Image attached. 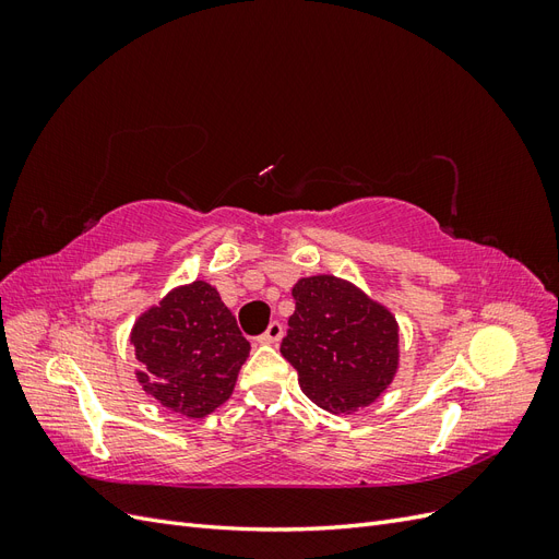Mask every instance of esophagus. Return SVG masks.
I'll return each mask as SVG.
<instances>
[{"label": "esophagus", "instance_id": "34e87169", "mask_svg": "<svg viewBox=\"0 0 559 559\" xmlns=\"http://www.w3.org/2000/svg\"><path fill=\"white\" fill-rule=\"evenodd\" d=\"M282 335H284V326L280 324V321H270L265 333L259 337V341L265 345H277L282 341Z\"/></svg>", "mask_w": 559, "mask_h": 559}]
</instances>
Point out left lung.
I'll list each match as a JSON object with an SVG mask.
<instances>
[{
	"label": "left lung",
	"instance_id": "left-lung-1",
	"mask_svg": "<svg viewBox=\"0 0 559 559\" xmlns=\"http://www.w3.org/2000/svg\"><path fill=\"white\" fill-rule=\"evenodd\" d=\"M296 312L282 341L300 389L319 408L349 415L376 401L399 364V326L357 286L331 275L294 286Z\"/></svg>",
	"mask_w": 559,
	"mask_h": 559
}]
</instances>
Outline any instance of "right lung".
I'll return each instance as SVG.
<instances>
[{
  "instance_id": "1",
  "label": "right lung",
  "mask_w": 559,
  "mask_h": 559,
  "mask_svg": "<svg viewBox=\"0 0 559 559\" xmlns=\"http://www.w3.org/2000/svg\"><path fill=\"white\" fill-rule=\"evenodd\" d=\"M144 392L186 417H205L230 394L249 354L238 321L205 282L181 286L132 329Z\"/></svg>"
}]
</instances>
